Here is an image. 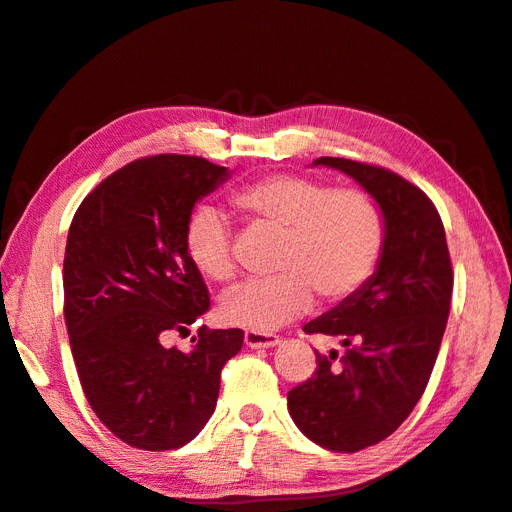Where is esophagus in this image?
I'll list each match as a JSON object with an SVG mask.
<instances>
[{
    "instance_id": "34e87169",
    "label": "esophagus",
    "mask_w": 512,
    "mask_h": 512,
    "mask_svg": "<svg viewBox=\"0 0 512 512\" xmlns=\"http://www.w3.org/2000/svg\"><path fill=\"white\" fill-rule=\"evenodd\" d=\"M243 342L247 348H273L280 344V337L273 333H262V331H245Z\"/></svg>"
}]
</instances>
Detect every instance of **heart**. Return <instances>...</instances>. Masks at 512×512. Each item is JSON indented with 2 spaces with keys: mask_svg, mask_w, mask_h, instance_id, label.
Masks as SVG:
<instances>
[{
  "mask_svg": "<svg viewBox=\"0 0 512 512\" xmlns=\"http://www.w3.org/2000/svg\"><path fill=\"white\" fill-rule=\"evenodd\" d=\"M247 220L282 232L275 271L230 290L222 314L252 331H273L322 303L354 297L374 275L384 247V215L363 190H331L322 181L277 173L232 194ZM185 254L211 282L235 280L230 226L213 207L196 209L183 232Z\"/></svg>",
  "mask_w": 512,
  "mask_h": 512,
  "instance_id": "heart-1",
  "label": "heart"
}]
</instances>
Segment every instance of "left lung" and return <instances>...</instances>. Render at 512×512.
I'll return each mask as SVG.
<instances>
[{"instance_id":"8db88e82","label":"left lung","mask_w":512,"mask_h":512,"mask_svg":"<svg viewBox=\"0 0 512 512\" xmlns=\"http://www.w3.org/2000/svg\"><path fill=\"white\" fill-rule=\"evenodd\" d=\"M314 166L342 170L384 215L382 256L369 282L303 327L337 337L344 354L316 350L314 376L288 393L303 436L356 453L389 438L425 393L451 312L453 267L442 220L423 190L346 158H318Z\"/></svg>"}]
</instances>
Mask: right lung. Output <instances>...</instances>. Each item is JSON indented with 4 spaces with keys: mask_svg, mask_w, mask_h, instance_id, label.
Listing matches in <instances>:
<instances>
[{
    "mask_svg": "<svg viewBox=\"0 0 512 512\" xmlns=\"http://www.w3.org/2000/svg\"><path fill=\"white\" fill-rule=\"evenodd\" d=\"M230 177L196 156L130 162L89 192L70 224L64 316L91 410L145 451L188 444L207 425L220 374L241 329L200 327L190 350L168 348L209 309L203 275L185 254L194 205Z\"/></svg>",
    "mask_w": 512,
    "mask_h": 512,
    "instance_id": "1",
    "label": "right lung"
}]
</instances>
